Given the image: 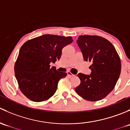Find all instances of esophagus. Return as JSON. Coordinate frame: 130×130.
I'll use <instances>...</instances> for the list:
<instances>
[{
  "label": "esophagus",
  "instance_id": "34e87169",
  "mask_svg": "<svg viewBox=\"0 0 130 130\" xmlns=\"http://www.w3.org/2000/svg\"><path fill=\"white\" fill-rule=\"evenodd\" d=\"M67 75L69 77H73V76H74V75H73L70 72H67Z\"/></svg>",
  "mask_w": 130,
  "mask_h": 130
}]
</instances>
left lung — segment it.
Masks as SVG:
<instances>
[{
	"label": "left lung",
	"instance_id": "obj_1",
	"mask_svg": "<svg viewBox=\"0 0 130 130\" xmlns=\"http://www.w3.org/2000/svg\"><path fill=\"white\" fill-rule=\"evenodd\" d=\"M77 43L84 60L92 65L90 75H77L80 84L75 90L87 101L101 100L116 86L121 73L120 58L112 43L101 36L81 35Z\"/></svg>",
	"mask_w": 130,
	"mask_h": 130
}]
</instances>
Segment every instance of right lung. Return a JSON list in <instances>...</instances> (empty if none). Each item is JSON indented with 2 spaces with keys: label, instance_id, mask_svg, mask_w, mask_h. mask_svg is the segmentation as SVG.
<instances>
[{
  "label": "right lung",
  "instance_id": "obj_1",
  "mask_svg": "<svg viewBox=\"0 0 130 130\" xmlns=\"http://www.w3.org/2000/svg\"><path fill=\"white\" fill-rule=\"evenodd\" d=\"M72 42L71 36L44 35L23 44L14 72L19 89L26 98L41 102L55 93L59 80L67 74L51 67L50 63L60 60L63 47Z\"/></svg>",
  "mask_w": 130,
  "mask_h": 130
}]
</instances>
